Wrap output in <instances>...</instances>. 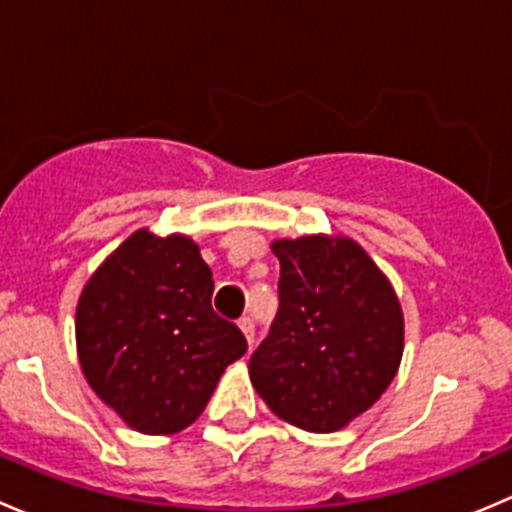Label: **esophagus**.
<instances>
[{"label": "esophagus", "instance_id": "obj_1", "mask_svg": "<svg viewBox=\"0 0 512 512\" xmlns=\"http://www.w3.org/2000/svg\"><path fill=\"white\" fill-rule=\"evenodd\" d=\"M237 327H240V332L245 334L247 342L252 344V339H255V322H252V317H242L240 322H237Z\"/></svg>", "mask_w": 512, "mask_h": 512}]
</instances>
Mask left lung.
Listing matches in <instances>:
<instances>
[{"label": "left lung", "mask_w": 512, "mask_h": 512, "mask_svg": "<svg viewBox=\"0 0 512 512\" xmlns=\"http://www.w3.org/2000/svg\"><path fill=\"white\" fill-rule=\"evenodd\" d=\"M272 252L280 260V309L250 356V381L282 421L339 431L369 411L399 371L401 302L352 237H282Z\"/></svg>", "instance_id": "obj_1"}]
</instances>
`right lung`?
<instances>
[{
    "label": "right lung",
    "mask_w": 512,
    "mask_h": 512,
    "mask_svg": "<svg viewBox=\"0 0 512 512\" xmlns=\"http://www.w3.org/2000/svg\"><path fill=\"white\" fill-rule=\"evenodd\" d=\"M213 287L193 237H160L141 227L81 289V371L133 431L168 436L188 428L208 406L227 364L247 352L240 329L215 314Z\"/></svg>",
    "instance_id": "add662e5"
}]
</instances>
